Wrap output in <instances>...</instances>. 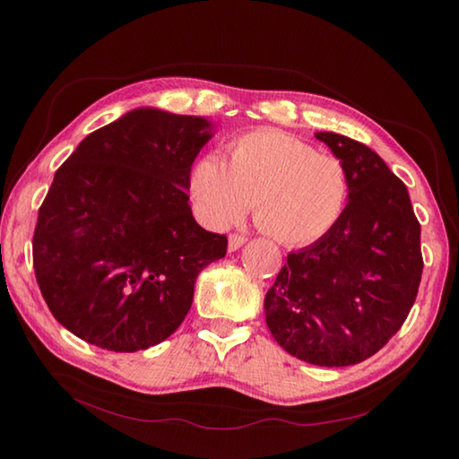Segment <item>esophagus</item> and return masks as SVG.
<instances>
[{"instance_id": "34e87169", "label": "esophagus", "mask_w": 459, "mask_h": 459, "mask_svg": "<svg viewBox=\"0 0 459 459\" xmlns=\"http://www.w3.org/2000/svg\"><path fill=\"white\" fill-rule=\"evenodd\" d=\"M247 240H248V238H247L245 235H237V232H235V235L229 237V250H230V252L238 250L242 245H245Z\"/></svg>"}]
</instances>
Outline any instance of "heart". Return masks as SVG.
Segmentation results:
<instances>
[{
    "label": "heart",
    "mask_w": 459,
    "mask_h": 459,
    "mask_svg": "<svg viewBox=\"0 0 459 459\" xmlns=\"http://www.w3.org/2000/svg\"><path fill=\"white\" fill-rule=\"evenodd\" d=\"M349 171L298 135L256 130L229 150V165L209 155L197 163L191 193L211 224L227 227L255 203L262 232L286 247L314 245L333 230L349 201Z\"/></svg>",
    "instance_id": "b5f03b06"
}]
</instances>
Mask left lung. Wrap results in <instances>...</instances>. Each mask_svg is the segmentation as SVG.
Here are the masks:
<instances>
[{
    "mask_svg": "<svg viewBox=\"0 0 459 459\" xmlns=\"http://www.w3.org/2000/svg\"><path fill=\"white\" fill-rule=\"evenodd\" d=\"M349 171V203L333 230L290 252L264 299L280 347L306 363L349 367L403 327L422 278L420 222L406 185L365 143L317 132Z\"/></svg>",
    "mask_w": 459,
    "mask_h": 459,
    "instance_id": "8db88e82",
    "label": "left lung"
}]
</instances>
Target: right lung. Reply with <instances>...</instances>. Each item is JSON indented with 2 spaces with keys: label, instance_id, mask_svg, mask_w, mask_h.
<instances>
[{
  "label": "right lung",
  "instance_id": "add662e5",
  "mask_svg": "<svg viewBox=\"0 0 459 459\" xmlns=\"http://www.w3.org/2000/svg\"><path fill=\"white\" fill-rule=\"evenodd\" d=\"M211 122L132 110L92 132L56 169L39 209L33 268L55 319L96 347L134 353L168 339L195 280L227 237L193 219L191 165Z\"/></svg>",
  "mask_w": 459,
  "mask_h": 459
}]
</instances>
